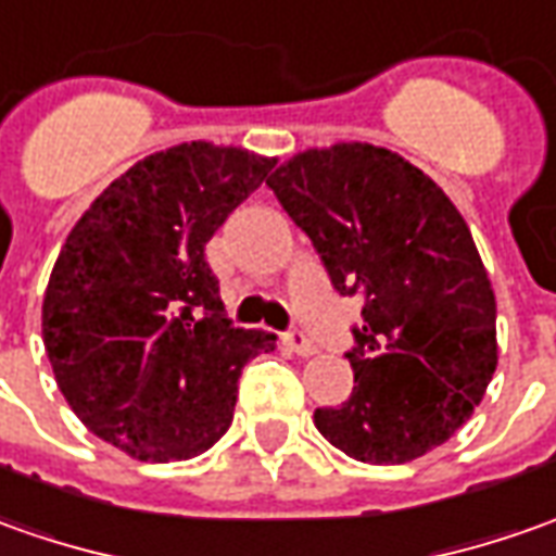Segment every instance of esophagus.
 I'll list each match as a JSON object with an SVG mask.
<instances>
[{"instance_id":"obj_1","label":"esophagus","mask_w":556,"mask_h":556,"mask_svg":"<svg viewBox=\"0 0 556 556\" xmlns=\"http://www.w3.org/2000/svg\"><path fill=\"white\" fill-rule=\"evenodd\" d=\"M285 345L290 349V352H296L300 357H308V355H315V352H318V345H315L312 339L305 337L303 330H287Z\"/></svg>"}]
</instances>
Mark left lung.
Returning a JSON list of instances; mask_svg holds the SVG:
<instances>
[{
    "mask_svg": "<svg viewBox=\"0 0 556 556\" xmlns=\"http://www.w3.org/2000/svg\"><path fill=\"white\" fill-rule=\"evenodd\" d=\"M342 296H364L345 352L355 389L315 426L345 456L404 465L459 431L495 374V296L438 182L370 143L305 149L266 180Z\"/></svg>",
    "mask_w": 556,
    "mask_h": 556,
    "instance_id": "left-lung-1",
    "label": "left lung"
}]
</instances>
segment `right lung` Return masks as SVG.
Wrapping results in <instances>:
<instances>
[{"instance_id":"add662e5","label":"right lung","mask_w":556,"mask_h":556,"mask_svg":"<svg viewBox=\"0 0 556 556\" xmlns=\"http://www.w3.org/2000/svg\"><path fill=\"white\" fill-rule=\"evenodd\" d=\"M275 159L214 143L147 155L81 214L51 269L42 339L66 404L140 462L192 459L232 426L244 364L275 333L232 327L204 244Z\"/></svg>"}]
</instances>
